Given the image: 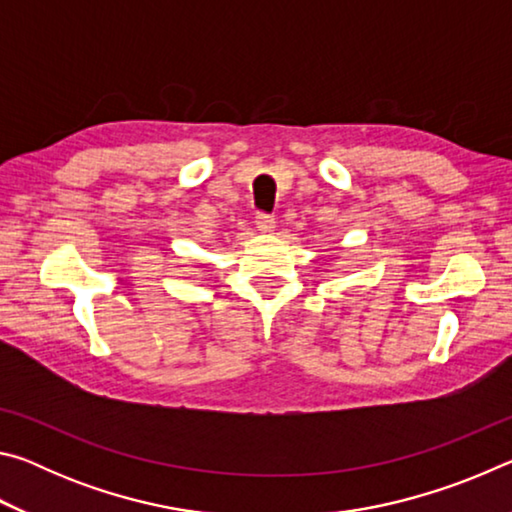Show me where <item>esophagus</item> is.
Masks as SVG:
<instances>
[{
    "label": "esophagus",
    "instance_id": "obj_1",
    "mask_svg": "<svg viewBox=\"0 0 512 512\" xmlns=\"http://www.w3.org/2000/svg\"><path fill=\"white\" fill-rule=\"evenodd\" d=\"M255 225H257V230H262V232H271V230L275 228V219H273L271 214L257 212V214H255Z\"/></svg>",
    "mask_w": 512,
    "mask_h": 512
}]
</instances>
